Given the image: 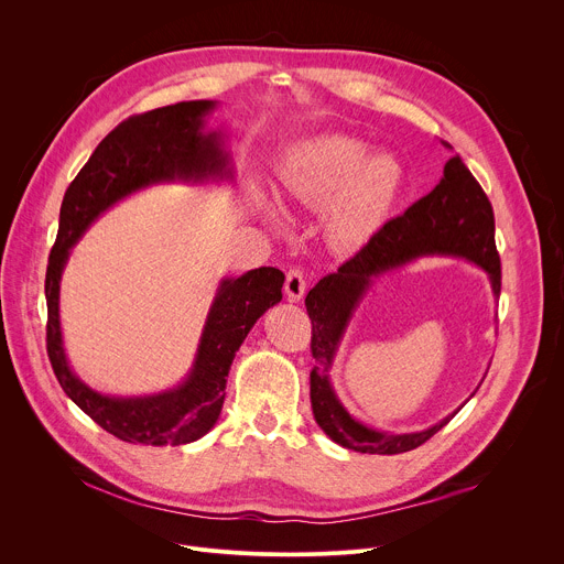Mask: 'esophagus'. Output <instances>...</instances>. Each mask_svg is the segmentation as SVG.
Instances as JSON below:
<instances>
[{
    "label": "esophagus",
    "instance_id": "esophagus-1",
    "mask_svg": "<svg viewBox=\"0 0 564 564\" xmlns=\"http://www.w3.org/2000/svg\"><path fill=\"white\" fill-rule=\"evenodd\" d=\"M305 285H307V281H305V276H303L301 270H290V272L285 274V294H288V299H290L292 303L303 301V296H305Z\"/></svg>",
    "mask_w": 564,
    "mask_h": 564
}]
</instances>
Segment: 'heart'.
Returning <instances> with one entry per match:
<instances>
[{"label": "heart", "instance_id": "heart-1", "mask_svg": "<svg viewBox=\"0 0 564 564\" xmlns=\"http://www.w3.org/2000/svg\"><path fill=\"white\" fill-rule=\"evenodd\" d=\"M401 183L397 160L348 133H318L294 144L279 167L274 198L288 214L333 205V231L357 248L381 227Z\"/></svg>", "mask_w": 564, "mask_h": 564}]
</instances>
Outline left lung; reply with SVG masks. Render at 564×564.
<instances>
[{
    "label": "left lung",
    "instance_id": "obj_1",
    "mask_svg": "<svg viewBox=\"0 0 564 564\" xmlns=\"http://www.w3.org/2000/svg\"><path fill=\"white\" fill-rule=\"evenodd\" d=\"M422 257L464 259L485 270L494 296H500L502 272L496 250L494 207L466 170L459 155L448 158L444 178L431 194L411 205L404 214L388 220L350 261L335 274L321 279L305 296L312 321V357L316 366L310 372V401L316 424L333 442L357 453L397 455L422 446L444 429L457 411L437 424L415 433L377 431L348 413L337 397L330 370L346 335V328L372 281L399 265ZM475 392H470L473 397ZM468 401V399H466Z\"/></svg>",
    "mask_w": 564,
    "mask_h": 564
}]
</instances>
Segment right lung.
<instances>
[{"instance_id": "obj_1", "label": "right lung", "mask_w": 564, "mask_h": 564, "mask_svg": "<svg viewBox=\"0 0 564 564\" xmlns=\"http://www.w3.org/2000/svg\"><path fill=\"white\" fill-rule=\"evenodd\" d=\"M214 109V100H189L120 122L96 147L59 207V229L44 283L48 359L73 404L122 442L178 446L207 435L218 422L236 350L257 321L283 299L285 274L276 268L220 279L187 377L163 392L102 394L79 379L68 364L59 326V281L70 248L109 207L140 189L165 183L231 181L234 167L225 133L205 129V118Z\"/></svg>"}]
</instances>
